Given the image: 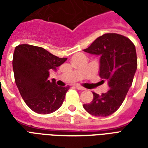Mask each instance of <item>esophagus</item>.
<instances>
[{"label": "esophagus", "mask_w": 148, "mask_h": 148, "mask_svg": "<svg viewBox=\"0 0 148 148\" xmlns=\"http://www.w3.org/2000/svg\"><path fill=\"white\" fill-rule=\"evenodd\" d=\"M75 87L77 88V90H85V88H83L82 86H79V85H75Z\"/></svg>", "instance_id": "34e87169"}]
</instances>
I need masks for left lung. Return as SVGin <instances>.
<instances>
[{"label":"left lung","mask_w":148,"mask_h":148,"mask_svg":"<svg viewBox=\"0 0 148 148\" xmlns=\"http://www.w3.org/2000/svg\"><path fill=\"white\" fill-rule=\"evenodd\" d=\"M84 51L99 55V75L108 81L109 88L101 96L93 93V101L84 104V109L95 116H108L120 108L132 86L137 69L136 47L127 37L107 33L95 39Z\"/></svg>","instance_id":"obj_1"}]
</instances>
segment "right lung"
<instances>
[{
  "mask_svg": "<svg viewBox=\"0 0 148 148\" xmlns=\"http://www.w3.org/2000/svg\"><path fill=\"white\" fill-rule=\"evenodd\" d=\"M42 47L21 44L16 47L12 59L15 82L24 102L39 114H48L63 103L69 86H58L49 80L51 71L66 61Z\"/></svg>",
  "mask_w": 148,
  "mask_h": 148,
  "instance_id": "obj_1",
  "label": "right lung"
}]
</instances>
